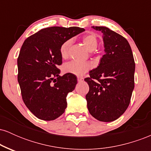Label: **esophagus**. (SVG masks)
<instances>
[{
    "instance_id": "esophagus-1",
    "label": "esophagus",
    "mask_w": 151,
    "mask_h": 151,
    "mask_svg": "<svg viewBox=\"0 0 151 151\" xmlns=\"http://www.w3.org/2000/svg\"><path fill=\"white\" fill-rule=\"evenodd\" d=\"M77 81H79V82H81V81H84V78L81 77H77Z\"/></svg>"
}]
</instances>
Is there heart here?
Masks as SVG:
<instances>
[{
  "label": "heart",
  "instance_id": "1",
  "mask_svg": "<svg viewBox=\"0 0 151 151\" xmlns=\"http://www.w3.org/2000/svg\"><path fill=\"white\" fill-rule=\"evenodd\" d=\"M82 42L89 52L94 51L98 47V39L94 33H89L84 35L82 38ZM72 43H73V40L68 39L61 45L60 52L62 58L66 59L68 58ZM91 64L89 62L72 61L64 65L63 70L65 73L80 77L87 72L91 69Z\"/></svg>",
  "mask_w": 151,
  "mask_h": 151
}]
</instances>
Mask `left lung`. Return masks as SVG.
Segmentation results:
<instances>
[{"instance_id": "obj_1", "label": "left lung", "mask_w": 151, "mask_h": 151, "mask_svg": "<svg viewBox=\"0 0 151 151\" xmlns=\"http://www.w3.org/2000/svg\"><path fill=\"white\" fill-rule=\"evenodd\" d=\"M91 27L103 34L105 55L84 79L89 86L87 108L96 119L111 122L119 119L130 104L134 89V59L125 37L104 26Z\"/></svg>"}]
</instances>
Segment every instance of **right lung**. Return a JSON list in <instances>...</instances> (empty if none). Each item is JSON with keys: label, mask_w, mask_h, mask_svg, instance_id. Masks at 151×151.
Instances as JSON below:
<instances>
[{"label": "right lung", "mask_w": 151, "mask_h": 151, "mask_svg": "<svg viewBox=\"0 0 151 151\" xmlns=\"http://www.w3.org/2000/svg\"><path fill=\"white\" fill-rule=\"evenodd\" d=\"M84 30L78 27H47L22 44L18 58V81L24 103L38 119L52 121L65 112L66 97L74 89L77 79L71 74L60 76V48L65 40Z\"/></svg>", "instance_id": "obj_1"}]
</instances>
